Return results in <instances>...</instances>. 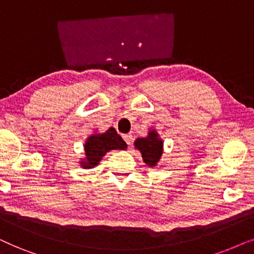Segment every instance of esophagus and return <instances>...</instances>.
<instances>
[{
  "label": "esophagus",
  "instance_id": "34e87169",
  "mask_svg": "<svg viewBox=\"0 0 254 254\" xmlns=\"http://www.w3.org/2000/svg\"><path fill=\"white\" fill-rule=\"evenodd\" d=\"M123 139L125 140V143H127V145H131L132 144V134L131 133H127V134H123Z\"/></svg>",
  "mask_w": 254,
  "mask_h": 254
}]
</instances>
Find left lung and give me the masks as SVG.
Here are the masks:
<instances>
[{"instance_id":"left-lung-1","label":"left lung","mask_w":254,"mask_h":254,"mask_svg":"<svg viewBox=\"0 0 254 254\" xmlns=\"http://www.w3.org/2000/svg\"><path fill=\"white\" fill-rule=\"evenodd\" d=\"M134 147L140 151L144 162L150 167L157 166L164 152V143L155 130L148 131L146 137L137 138L134 141Z\"/></svg>"}]
</instances>
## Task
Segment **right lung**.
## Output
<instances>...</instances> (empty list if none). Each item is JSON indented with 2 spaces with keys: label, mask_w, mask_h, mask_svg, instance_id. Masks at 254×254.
<instances>
[{
  "label": "right lung",
  "mask_w": 254,
  "mask_h": 254,
  "mask_svg": "<svg viewBox=\"0 0 254 254\" xmlns=\"http://www.w3.org/2000/svg\"><path fill=\"white\" fill-rule=\"evenodd\" d=\"M127 143L116 132L114 127H109L104 132H95L88 137L84 143V159L80 161L82 168H92L99 165L107 152L111 150H125Z\"/></svg>",
  "instance_id": "right-lung-1"
}]
</instances>
